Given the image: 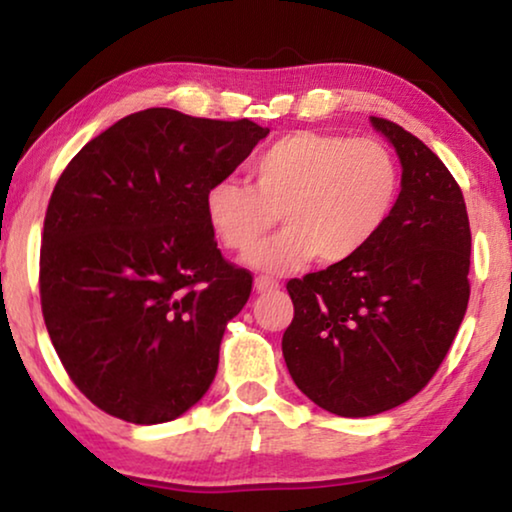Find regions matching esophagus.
Listing matches in <instances>:
<instances>
[{"label":"esophagus","mask_w":512,"mask_h":512,"mask_svg":"<svg viewBox=\"0 0 512 512\" xmlns=\"http://www.w3.org/2000/svg\"><path fill=\"white\" fill-rule=\"evenodd\" d=\"M254 286H256L258 293H270V291L279 289V282H277V279H272V277H256Z\"/></svg>","instance_id":"1"}]
</instances>
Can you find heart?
Here are the masks:
<instances>
[{"label": "heart", "mask_w": 512, "mask_h": 512, "mask_svg": "<svg viewBox=\"0 0 512 512\" xmlns=\"http://www.w3.org/2000/svg\"><path fill=\"white\" fill-rule=\"evenodd\" d=\"M249 181L223 179L205 195L221 244L247 254L274 227L287 228L247 258L263 272H289L312 256L345 263L387 226L401 193V170L377 139L296 130L249 163Z\"/></svg>", "instance_id": "obj_1"}]
</instances>
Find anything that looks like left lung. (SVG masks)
Wrapping results in <instances>:
<instances>
[{"mask_svg":"<svg viewBox=\"0 0 512 512\" xmlns=\"http://www.w3.org/2000/svg\"><path fill=\"white\" fill-rule=\"evenodd\" d=\"M394 144L403 179L387 226L361 254L289 279L286 368L333 415L370 417L419 394L464 319L471 226L461 188L422 139L370 118Z\"/></svg>","mask_w":512,"mask_h":512,"instance_id":"left-lung-1","label":"left lung"}]
</instances>
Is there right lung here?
I'll return each mask as SVG.
<instances>
[{
	"instance_id": "1",
	"label": "right lung",
	"mask_w": 512,
	"mask_h": 512,
	"mask_svg": "<svg viewBox=\"0 0 512 512\" xmlns=\"http://www.w3.org/2000/svg\"><path fill=\"white\" fill-rule=\"evenodd\" d=\"M268 132L153 107L62 170L41 235V312L69 380L107 415L170 422L212 384L254 277L216 249L205 195Z\"/></svg>"
}]
</instances>
